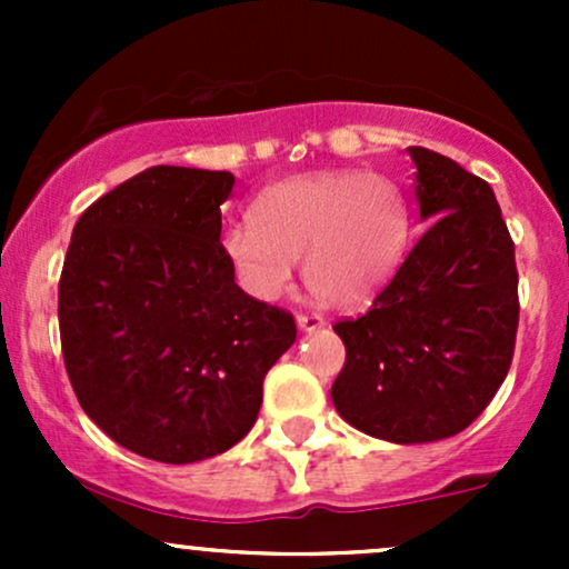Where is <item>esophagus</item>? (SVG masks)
I'll return each instance as SVG.
<instances>
[{"instance_id": "1", "label": "esophagus", "mask_w": 569, "mask_h": 569, "mask_svg": "<svg viewBox=\"0 0 569 569\" xmlns=\"http://www.w3.org/2000/svg\"><path fill=\"white\" fill-rule=\"evenodd\" d=\"M297 323H299V329H302V331H318V329H323V326H326L323 316H318V312H299Z\"/></svg>"}]
</instances>
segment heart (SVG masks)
<instances>
[{"instance_id":"heart-1","label":"heart","mask_w":569,"mask_h":569,"mask_svg":"<svg viewBox=\"0 0 569 569\" xmlns=\"http://www.w3.org/2000/svg\"><path fill=\"white\" fill-rule=\"evenodd\" d=\"M409 213L390 179L363 171L305 173L267 187L251 219L234 221L221 248L234 276L259 299L289 289L305 259V286L321 305H367L401 264Z\"/></svg>"}]
</instances>
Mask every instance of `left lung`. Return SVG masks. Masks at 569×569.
<instances>
[{"mask_svg":"<svg viewBox=\"0 0 569 569\" xmlns=\"http://www.w3.org/2000/svg\"><path fill=\"white\" fill-rule=\"evenodd\" d=\"M409 154L428 227L371 310L335 323L345 367L331 398L375 439L428 443L471 426L506 380L519 272L492 187L439 152Z\"/></svg>","mask_w":569,"mask_h":569,"instance_id":"obj_1","label":"left lung"}]
</instances>
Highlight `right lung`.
Segmentation results:
<instances>
[{
	"instance_id": "obj_1",
	"label": "right lung",
	"mask_w": 569,
	"mask_h": 569,
	"mask_svg": "<svg viewBox=\"0 0 569 569\" xmlns=\"http://www.w3.org/2000/svg\"><path fill=\"white\" fill-rule=\"evenodd\" d=\"M234 176L154 166L71 232L58 326L71 388L109 439L171 466L234 447L297 339L291 312L234 283L221 202Z\"/></svg>"
}]
</instances>
